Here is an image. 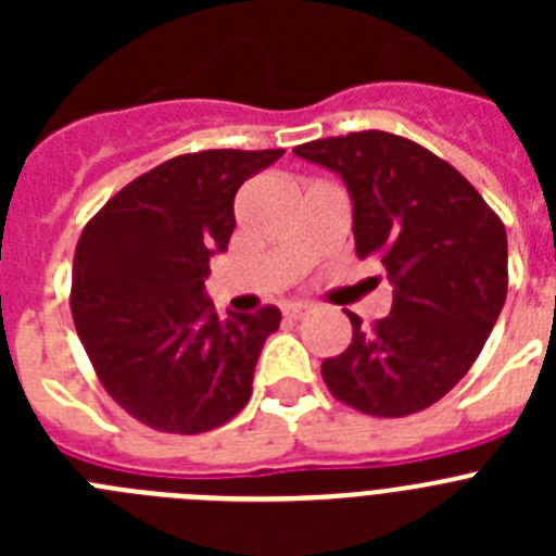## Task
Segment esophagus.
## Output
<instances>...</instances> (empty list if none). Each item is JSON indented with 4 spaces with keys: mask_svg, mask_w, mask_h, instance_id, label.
Here are the masks:
<instances>
[{
    "mask_svg": "<svg viewBox=\"0 0 556 556\" xmlns=\"http://www.w3.org/2000/svg\"><path fill=\"white\" fill-rule=\"evenodd\" d=\"M308 314H312V306H308V303H289V306H283V317H287V320H303Z\"/></svg>",
    "mask_w": 556,
    "mask_h": 556,
    "instance_id": "obj_1",
    "label": "esophagus"
}]
</instances>
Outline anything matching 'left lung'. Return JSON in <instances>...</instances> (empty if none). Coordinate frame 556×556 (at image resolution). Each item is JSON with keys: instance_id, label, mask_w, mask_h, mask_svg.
Here are the masks:
<instances>
[{"instance_id": "8db88e82", "label": "left lung", "mask_w": 556, "mask_h": 556, "mask_svg": "<svg viewBox=\"0 0 556 556\" xmlns=\"http://www.w3.org/2000/svg\"><path fill=\"white\" fill-rule=\"evenodd\" d=\"M342 175L353 200L356 255H376L392 312L353 326L351 345L323 362L337 401L372 417L429 409L473 367L507 301V230L448 161L384 130L294 147Z\"/></svg>"}]
</instances>
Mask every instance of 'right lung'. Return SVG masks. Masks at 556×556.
Segmentation results:
<instances>
[{"instance_id": "obj_1", "label": "right lung", "mask_w": 556, "mask_h": 556, "mask_svg": "<svg viewBox=\"0 0 556 556\" xmlns=\"http://www.w3.org/2000/svg\"><path fill=\"white\" fill-rule=\"evenodd\" d=\"M281 155L186 152L130 180L83 228L68 294L77 337L108 395L139 424L203 434L250 401L281 312L219 317L203 278L230 242L239 186Z\"/></svg>"}]
</instances>
